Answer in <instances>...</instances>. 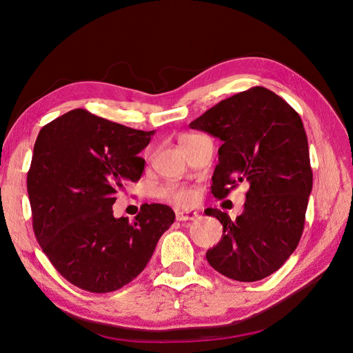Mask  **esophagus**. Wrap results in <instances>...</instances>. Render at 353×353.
I'll return each instance as SVG.
<instances>
[{
	"mask_svg": "<svg viewBox=\"0 0 353 353\" xmlns=\"http://www.w3.org/2000/svg\"><path fill=\"white\" fill-rule=\"evenodd\" d=\"M197 216L196 212L185 210V212H176V221H193Z\"/></svg>",
	"mask_w": 353,
	"mask_h": 353,
	"instance_id": "1",
	"label": "esophagus"
}]
</instances>
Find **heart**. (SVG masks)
<instances>
[{"instance_id": "heart-1", "label": "heart", "mask_w": 353, "mask_h": 353, "mask_svg": "<svg viewBox=\"0 0 353 353\" xmlns=\"http://www.w3.org/2000/svg\"><path fill=\"white\" fill-rule=\"evenodd\" d=\"M157 196L168 201L172 203L175 206L185 208L190 206L194 201V191L187 187H178V185H163L157 190Z\"/></svg>"}]
</instances>
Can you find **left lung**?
<instances>
[{"mask_svg": "<svg viewBox=\"0 0 353 353\" xmlns=\"http://www.w3.org/2000/svg\"><path fill=\"white\" fill-rule=\"evenodd\" d=\"M190 126L222 141L213 196L225 199L239 183L249 184L236 221L222 210H205L223 228L206 259L231 280L259 281L281 268L303 232L312 169L301 116L280 95L253 87L219 101Z\"/></svg>", "mask_w": 353, "mask_h": 353, "instance_id": "8db88e82", "label": "left lung"}]
</instances>
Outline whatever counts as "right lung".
<instances>
[{
    "label": "right lung",
    "instance_id": "right-lung-1",
    "mask_svg": "<svg viewBox=\"0 0 353 353\" xmlns=\"http://www.w3.org/2000/svg\"><path fill=\"white\" fill-rule=\"evenodd\" d=\"M153 131L132 130L74 109L38 134L28 172L32 227L42 252L82 290L109 293L140 275L175 213L143 205L132 222L113 203L144 170L138 156Z\"/></svg>",
    "mask_w": 353,
    "mask_h": 353
}]
</instances>
